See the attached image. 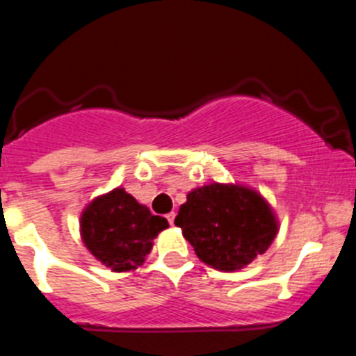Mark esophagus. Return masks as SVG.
Listing matches in <instances>:
<instances>
[{"label": "esophagus", "mask_w": 356, "mask_h": 356, "mask_svg": "<svg viewBox=\"0 0 356 356\" xmlns=\"http://www.w3.org/2000/svg\"><path fill=\"white\" fill-rule=\"evenodd\" d=\"M175 217H176V213H175V212L168 213V221H169V225H175Z\"/></svg>", "instance_id": "34e87169"}]
</instances>
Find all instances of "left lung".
<instances>
[{"label":"left lung","instance_id":"1","mask_svg":"<svg viewBox=\"0 0 356 356\" xmlns=\"http://www.w3.org/2000/svg\"><path fill=\"white\" fill-rule=\"evenodd\" d=\"M175 225L197 259L217 271H241L264 254L278 235L271 203L250 185L212 181L193 188Z\"/></svg>","mask_w":356,"mask_h":356}]
</instances>
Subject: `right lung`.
I'll use <instances>...</instances> for the list:
<instances>
[{"label":"right lung","mask_w":356,"mask_h":356,"mask_svg":"<svg viewBox=\"0 0 356 356\" xmlns=\"http://www.w3.org/2000/svg\"><path fill=\"white\" fill-rule=\"evenodd\" d=\"M169 228L165 217L153 216L122 187L89 201L80 216V237L97 262L114 273L143 266L153 241Z\"/></svg>","instance_id":"1"}]
</instances>
